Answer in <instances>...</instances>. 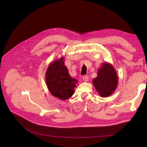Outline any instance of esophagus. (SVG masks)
<instances>
[{"instance_id": "34e87169", "label": "esophagus", "mask_w": 147, "mask_h": 147, "mask_svg": "<svg viewBox=\"0 0 147 147\" xmlns=\"http://www.w3.org/2000/svg\"><path fill=\"white\" fill-rule=\"evenodd\" d=\"M83 80H84V82H88L89 80V77L88 76H84L83 77Z\"/></svg>"}]
</instances>
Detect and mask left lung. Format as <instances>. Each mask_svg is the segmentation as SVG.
<instances>
[{
    "label": "left lung",
    "instance_id": "obj_1",
    "mask_svg": "<svg viewBox=\"0 0 147 147\" xmlns=\"http://www.w3.org/2000/svg\"><path fill=\"white\" fill-rule=\"evenodd\" d=\"M118 76L114 67L110 63H104L98 69L93 84L101 97H108L114 93L118 85Z\"/></svg>",
    "mask_w": 147,
    "mask_h": 147
}]
</instances>
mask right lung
<instances>
[{"label":"right lung","instance_id":"right-lung-1","mask_svg":"<svg viewBox=\"0 0 147 147\" xmlns=\"http://www.w3.org/2000/svg\"><path fill=\"white\" fill-rule=\"evenodd\" d=\"M64 57L53 61L46 71V82L51 94L61 100H66L74 93L78 80L69 75L64 64Z\"/></svg>","mask_w":147,"mask_h":147}]
</instances>
